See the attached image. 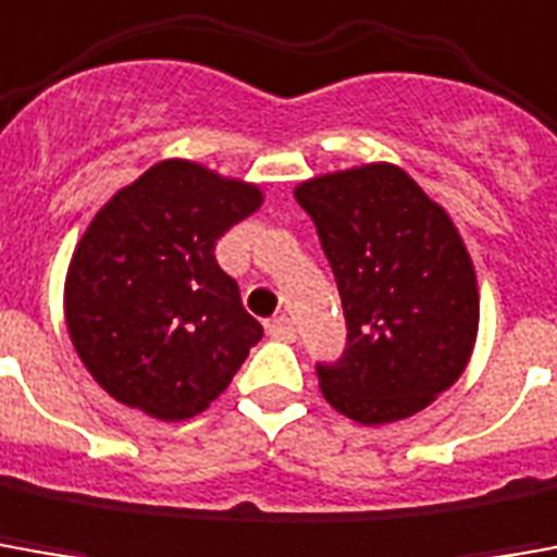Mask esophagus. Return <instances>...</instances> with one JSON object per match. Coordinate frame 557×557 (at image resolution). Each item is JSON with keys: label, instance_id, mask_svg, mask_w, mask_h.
<instances>
[{"label": "esophagus", "instance_id": "34e87169", "mask_svg": "<svg viewBox=\"0 0 557 557\" xmlns=\"http://www.w3.org/2000/svg\"><path fill=\"white\" fill-rule=\"evenodd\" d=\"M268 334L274 337V341H295V322L289 317H277L268 322Z\"/></svg>", "mask_w": 557, "mask_h": 557}]
</instances>
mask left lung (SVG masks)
Masks as SVG:
<instances>
[{"label":"left lung","mask_w":557,"mask_h":557,"mask_svg":"<svg viewBox=\"0 0 557 557\" xmlns=\"http://www.w3.org/2000/svg\"><path fill=\"white\" fill-rule=\"evenodd\" d=\"M337 280L346 349L319 388L359 425L425 410L465 373L480 332L476 271L453 216L392 162L295 186Z\"/></svg>","instance_id":"8db88e82"}]
</instances>
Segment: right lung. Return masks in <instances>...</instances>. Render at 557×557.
Returning a JSON list of instances; mask_svg holds the SVG:
<instances>
[{
	"label": "right lung",
	"mask_w": 557,
	"mask_h": 557,
	"mask_svg": "<svg viewBox=\"0 0 557 557\" xmlns=\"http://www.w3.org/2000/svg\"><path fill=\"white\" fill-rule=\"evenodd\" d=\"M262 201L256 184L162 159L89 220L62 307L77 359L111 398L177 422L228 388L262 325L213 247Z\"/></svg>",
	"instance_id": "obj_1"
}]
</instances>
